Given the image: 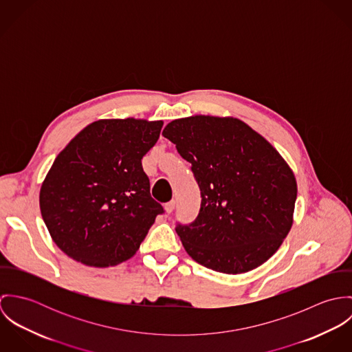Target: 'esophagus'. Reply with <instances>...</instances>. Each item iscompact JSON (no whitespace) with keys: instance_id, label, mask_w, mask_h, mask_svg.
I'll use <instances>...</instances> for the list:
<instances>
[{"instance_id":"obj_1","label":"esophagus","mask_w":352,"mask_h":352,"mask_svg":"<svg viewBox=\"0 0 352 352\" xmlns=\"http://www.w3.org/2000/svg\"><path fill=\"white\" fill-rule=\"evenodd\" d=\"M175 204H176V201H168V203L165 204V211H166V214H170V212L175 210Z\"/></svg>"}]
</instances>
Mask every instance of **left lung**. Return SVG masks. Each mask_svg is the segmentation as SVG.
Masks as SVG:
<instances>
[{
    "mask_svg": "<svg viewBox=\"0 0 352 352\" xmlns=\"http://www.w3.org/2000/svg\"><path fill=\"white\" fill-rule=\"evenodd\" d=\"M162 135L191 162L201 211L176 233L187 253L222 274H244L279 250L293 226L296 176L264 137L232 116L195 115Z\"/></svg>",
    "mask_w": 352,
    "mask_h": 352,
    "instance_id": "obj_1",
    "label": "left lung"
}]
</instances>
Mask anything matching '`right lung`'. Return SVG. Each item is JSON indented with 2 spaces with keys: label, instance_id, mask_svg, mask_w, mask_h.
<instances>
[{
  "label": "right lung",
  "instance_id": "1",
  "mask_svg": "<svg viewBox=\"0 0 352 352\" xmlns=\"http://www.w3.org/2000/svg\"><path fill=\"white\" fill-rule=\"evenodd\" d=\"M162 120L100 119L60 151L39 194L52 241L89 267H109L140 250L162 206L151 195L142 158Z\"/></svg>",
  "mask_w": 352,
  "mask_h": 352
}]
</instances>
